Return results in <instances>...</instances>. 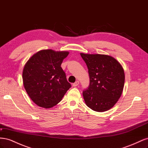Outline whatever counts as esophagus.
Returning <instances> with one entry per match:
<instances>
[{
  "instance_id": "obj_1",
  "label": "esophagus",
  "mask_w": 148,
  "mask_h": 148,
  "mask_svg": "<svg viewBox=\"0 0 148 148\" xmlns=\"http://www.w3.org/2000/svg\"><path fill=\"white\" fill-rule=\"evenodd\" d=\"M79 84V82L78 81H77V82H75L74 83H73V86H77Z\"/></svg>"
}]
</instances>
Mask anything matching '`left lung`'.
<instances>
[{"label": "left lung", "instance_id": "1", "mask_svg": "<svg viewBox=\"0 0 148 148\" xmlns=\"http://www.w3.org/2000/svg\"><path fill=\"white\" fill-rule=\"evenodd\" d=\"M89 75V86L83 91L86 106L102 112L110 109L122 95L125 83L122 66L113 57L80 53Z\"/></svg>", "mask_w": 148, "mask_h": 148}]
</instances>
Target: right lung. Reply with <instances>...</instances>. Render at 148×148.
I'll return each instance as SVG.
<instances>
[{"label":"right lung","mask_w":148,"mask_h":148,"mask_svg":"<svg viewBox=\"0 0 148 148\" xmlns=\"http://www.w3.org/2000/svg\"><path fill=\"white\" fill-rule=\"evenodd\" d=\"M68 51H39L25 64L22 78L25 90L36 104L51 108L60 102L71 87L61 64Z\"/></svg>","instance_id":"right-lung-1"}]
</instances>
